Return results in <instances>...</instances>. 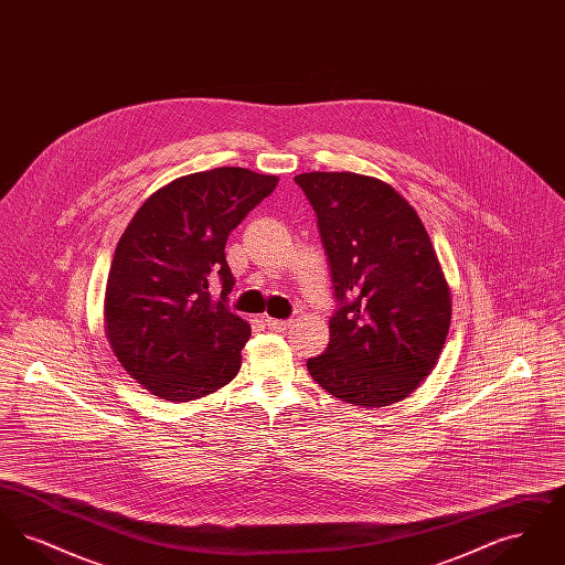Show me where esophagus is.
I'll use <instances>...</instances> for the list:
<instances>
[{"mask_svg":"<svg viewBox=\"0 0 565 565\" xmlns=\"http://www.w3.org/2000/svg\"><path fill=\"white\" fill-rule=\"evenodd\" d=\"M267 326H269L270 330H275V332H286L292 326V320H273V318H267Z\"/></svg>","mask_w":565,"mask_h":565,"instance_id":"34e87169","label":"esophagus"}]
</instances>
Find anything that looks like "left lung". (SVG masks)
I'll use <instances>...</instances> for the list:
<instances>
[{
  "label": "left lung",
  "instance_id": "1",
  "mask_svg": "<svg viewBox=\"0 0 565 565\" xmlns=\"http://www.w3.org/2000/svg\"><path fill=\"white\" fill-rule=\"evenodd\" d=\"M318 215L339 309L311 379L343 403H401L430 375L451 290L417 212L390 184L351 171L295 178Z\"/></svg>",
  "mask_w": 565,
  "mask_h": 565
}]
</instances>
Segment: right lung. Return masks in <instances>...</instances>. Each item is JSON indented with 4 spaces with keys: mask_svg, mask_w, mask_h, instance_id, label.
Returning a JSON list of instances; mask_svg holds the SVG:
<instances>
[{
    "mask_svg": "<svg viewBox=\"0 0 565 565\" xmlns=\"http://www.w3.org/2000/svg\"><path fill=\"white\" fill-rule=\"evenodd\" d=\"M277 182L242 167L190 173L150 194L125 228L104 322L120 366L150 394L189 403L239 373L252 330L226 307L235 277L224 247ZM214 278L220 299L209 292Z\"/></svg>",
    "mask_w": 565,
    "mask_h": 565,
    "instance_id": "1",
    "label": "right lung"
}]
</instances>
